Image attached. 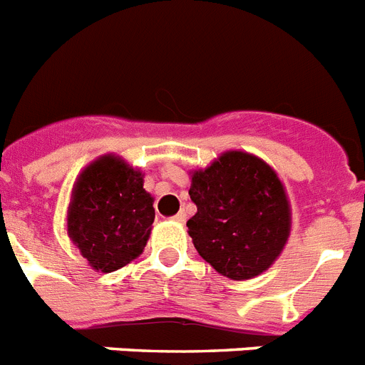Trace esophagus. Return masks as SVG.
I'll use <instances>...</instances> for the list:
<instances>
[{"label": "esophagus", "mask_w": 365, "mask_h": 365, "mask_svg": "<svg viewBox=\"0 0 365 365\" xmlns=\"http://www.w3.org/2000/svg\"><path fill=\"white\" fill-rule=\"evenodd\" d=\"M173 221H177V223H180V225H182V223H185V221H186V214L185 212H179V214H177V216H173Z\"/></svg>", "instance_id": "esophagus-1"}]
</instances>
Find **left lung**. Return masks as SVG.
<instances>
[{
  "mask_svg": "<svg viewBox=\"0 0 365 365\" xmlns=\"http://www.w3.org/2000/svg\"><path fill=\"white\" fill-rule=\"evenodd\" d=\"M190 179L197 212L186 227L197 253L232 280L269 269L292 230V207L277 171L253 153L230 149L190 171Z\"/></svg>",
  "mask_w": 365,
  "mask_h": 365,
  "instance_id": "left-lung-1",
  "label": "left lung"
}]
</instances>
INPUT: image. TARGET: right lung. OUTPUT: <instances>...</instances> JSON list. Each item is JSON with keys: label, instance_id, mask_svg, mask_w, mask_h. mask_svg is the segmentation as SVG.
Wrapping results in <instances>:
<instances>
[{"label": "right lung", "instance_id": "obj_1", "mask_svg": "<svg viewBox=\"0 0 365 365\" xmlns=\"http://www.w3.org/2000/svg\"><path fill=\"white\" fill-rule=\"evenodd\" d=\"M144 173L107 153L77 175L66 212V230L92 269L112 273L142 255L155 220Z\"/></svg>", "mask_w": 365, "mask_h": 365}]
</instances>
